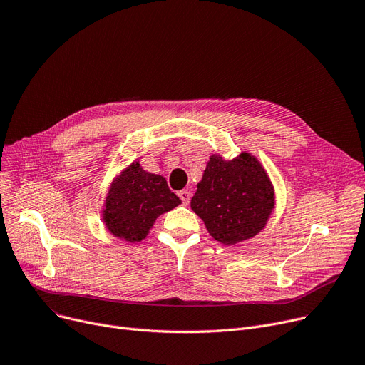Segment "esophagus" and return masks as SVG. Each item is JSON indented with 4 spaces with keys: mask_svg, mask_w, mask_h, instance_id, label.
I'll return each mask as SVG.
<instances>
[{
    "mask_svg": "<svg viewBox=\"0 0 365 365\" xmlns=\"http://www.w3.org/2000/svg\"><path fill=\"white\" fill-rule=\"evenodd\" d=\"M178 197L181 199L182 205H184V206H187V205L190 203V199H191V191H190V190H187V188H184V190L178 191Z\"/></svg>",
    "mask_w": 365,
    "mask_h": 365,
    "instance_id": "esophagus-1",
    "label": "esophagus"
}]
</instances>
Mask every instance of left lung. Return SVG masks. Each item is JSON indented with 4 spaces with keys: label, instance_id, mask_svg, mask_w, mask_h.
Here are the masks:
<instances>
[{
    "label": "left lung",
    "instance_id": "1",
    "mask_svg": "<svg viewBox=\"0 0 365 365\" xmlns=\"http://www.w3.org/2000/svg\"><path fill=\"white\" fill-rule=\"evenodd\" d=\"M209 234L235 244L260 232L273 209V188L260 163L248 153L234 160L213 155L191 199Z\"/></svg>",
    "mask_w": 365,
    "mask_h": 365
}]
</instances>
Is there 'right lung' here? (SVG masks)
I'll use <instances>...</instances> for the list:
<instances>
[{"label":"right lung","mask_w":365,"mask_h":365,"mask_svg":"<svg viewBox=\"0 0 365 365\" xmlns=\"http://www.w3.org/2000/svg\"><path fill=\"white\" fill-rule=\"evenodd\" d=\"M181 203L170 190L166 180L143 171L134 162L112 185L103 220L108 230L127 241L143 240L155 219Z\"/></svg>","instance_id":"add662e5"}]
</instances>
